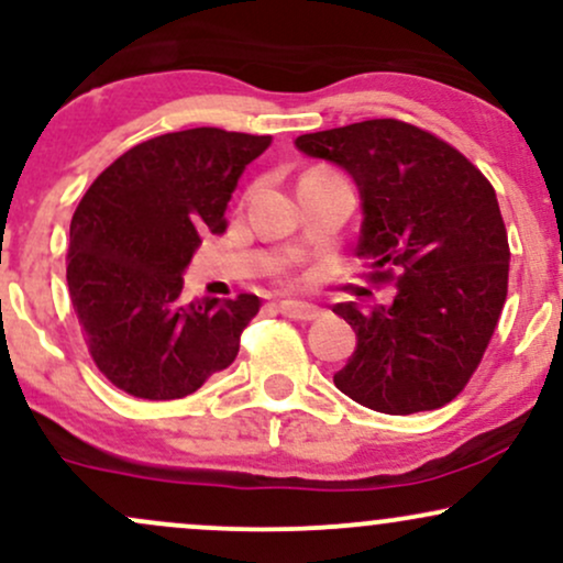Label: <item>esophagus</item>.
Returning <instances> with one entry per match:
<instances>
[{
    "instance_id": "1",
    "label": "esophagus",
    "mask_w": 563,
    "mask_h": 563,
    "mask_svg": "<svg viewBox=\"0 0 563 563\" xmlns=\"http://www.w3.org/2000/svg\"><path fill=\"white\" fill-rule=\"evenodd\" d=\"M277 312L286 314V318L303 320V322L320 318V309L312 307V303H303V301H280L277 303Z\"/></svg>"
}]
</instances>
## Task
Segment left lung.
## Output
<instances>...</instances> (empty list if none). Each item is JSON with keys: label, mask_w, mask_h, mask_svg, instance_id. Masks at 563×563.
<instances>
[{"label": "left lung", "mask_w": 563, "mask_h": 563, "mask_svg": "<svg viewBox=\"0 0 563 563\" xmlns=\"http://www.w3.org/2000/svg\"><path fill=\"white\" fill-rule=\"evenodd\" d=\"M341 166L360 192L354 254L394 301L335 303L357 349L333 376L346 397L389 416L434 410L461 394L508 294V235L493 185L455 147L394 119L294 142Z\"/></svg>", "instance_id": "obj_1"}]
</instances>
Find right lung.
Listing matches in <instances>:
<instances>
[{"label": "right lung", "instance_id": "add662e5", "mask_svg": "<svg viewBox=\"0 0 563 563\" xmlns=\"http://www.w3.org/2000/svg\"><path fill=\"white\" fill-rule=\"evenodd\" d=\"M269 134L185 129L140 142L70 219L68 290L100 373L142 399H183L232 365L260 296L183 299L185 269Z\"/></svg>", "mask_w": 563, "mask_h": 563}]
</instances>
